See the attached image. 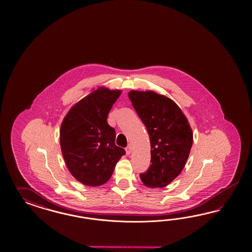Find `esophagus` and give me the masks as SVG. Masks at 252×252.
Segmentation results:
<instances>
[{
  "label": "esophagus",
  "instance_id": "esophagus-1",
  "mask_svg": "<svg viewBox=\"0 0 252 252\" xmlns=\"http://www.w3.org/2000/svg\"><path fill=\"white\" fill-rule=\"evenodd\" d=\"M126 153L127 155L131 154V153H132V147L131 146H128V147L126 148Z\"/></svg>",
  "mask_w": 252,
  "mask_h": 252
}]
</instances>
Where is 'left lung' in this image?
Returning <instances> with one entry per match:
<instances>
[{
  "label": "left lung",
  "instance_id": "obj_1",
  "mask_svg": "<svg viewBox=\"0 0 252 252\" xmlns=\"http://www.w3.org/2000/svg\"><path fill=\"white\" fill-rule=\"evenodd\" d=\"M128 97L148 130L151 166L140 179L146 187L164 188L182 172L190 153L193 133L173 99L153 91H131Z\"/></svg>",
  "mask_w": 252,
  "mask_h": 252
}]
</instances>
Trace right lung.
<instances>
[{
  "instance_id": "1",
  "label": "right lung",
  "mask_w": 252,
  "mask_h": 252,
  "mask_svg": "<svg viewBox=\"0 0 252 252\" xmlns=\"http://www.w3.org/2000/svg\"><path fill=\"white\" fill-rule=\"evenodd\" d=\"M121 93L99 87L71 107L62 122V154L71 175L86 186L106 183L126 153L115 145V130L107 123Z\"/></svg>"
}]
</instances>
